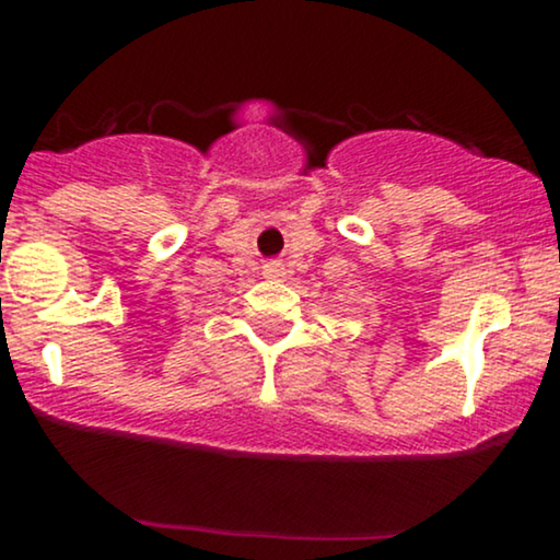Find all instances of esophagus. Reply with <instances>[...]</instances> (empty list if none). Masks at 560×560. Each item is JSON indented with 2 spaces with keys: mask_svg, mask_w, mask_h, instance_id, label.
<instances>
[{
  "mask_svg": "<svg viewBox=\"0 0 560 560\" xmlns=\"http://www.w3.org/2000/svg\"><path fill=\"white\" fill-rule=\"evenodd\" d=\"M266 273L268 276H284L287 271H284V266H281V262H271V266L266 268Z\"/></svg>",
  "mask_w": 560,
  "mask_h": 560,
  "instance_id": "34e87169",
  "label": "esophagus"
}]
</instances>
